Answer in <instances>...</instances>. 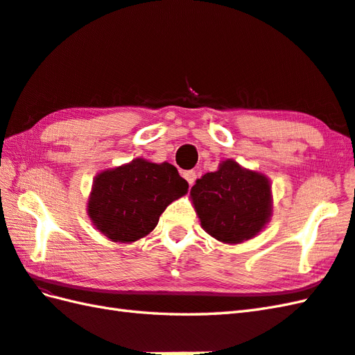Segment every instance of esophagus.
<instances>
[{
    "label": "esophagus",
    "mask_w": 355,
    "mask_h": 355,
    "mask_svg": "<svg viewBox=\"0 0 355 355\" xmlns=\"http://www.w3.org/2000/svg\"><path fill=\"white\" fill-rule=\"evenodd\" d=\"M183 177L186 178V182L189 183V186H192L195 183V180H197V172H195V171H186V172H183Z\"/></svg>",
    "instance_id": "1"
}]
</instances>
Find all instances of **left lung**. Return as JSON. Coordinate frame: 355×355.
<instances>
[{"mask_svg": "<svg viewBox=\"0 0 355 355\" xmlns=\"http://www.w3.org/2000/svg\"><path fill=\"white\" fill-rule=\"evenodd\" d=\"M191 198L201 227L224 244L254 238L270 221L273 209L270 180L230 158L197 180Z\"/></svg>", "mask_w": 355, "mask_h": 355, "instance_id": "left-lung-1", "label": "left lung"}]
</instances>
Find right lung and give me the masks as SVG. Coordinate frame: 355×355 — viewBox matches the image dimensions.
<instances>
[{"instance_id":"right-lung-1","label":"right lung","mask_w":355,"mask_h":355,"mask_svg":"<svg viewBox=\"0 0 355 355\" xmlns=\"http://www.w3.org/2000/svg\"><path fill=\"white\" fill-rule=\"evenodd\" d=\"M189 189L171 163L145 158L97 173L88 200V216L112 243H134L155 229L172 201Z\"/></svg>"}]
</instances>
